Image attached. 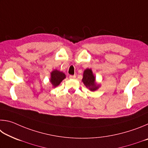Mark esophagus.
Listing matches in <instances>:
<instances>
[{"label":"esophagus","mask_w":148,"mask_h":148,"mask_svg":"<svg viewBox=\"0 0 148 148\" xmlns=\"http://www.w3.org/2000/svg\"><path fill=\"white\" fill-rule=\"evenodd\" d=\"M76 75H74V76H73V75H70V76H69V78L70 79H75V78H76Z\"/></svg>","instance_id":"obj_1"}]
</instances>
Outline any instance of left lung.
<instances>
[{"label": "left lung", "mask_w": 148, "mask_h": 148, "mask_svg": "<svg viewBox=\"0 0 148 148\" xmlns=\"http://www.w3.org/2000/svg\"><path fill=\"white\" fill-rule=\"evenodd\" d=\"M82 82H84L86 87L89 88L91 91H95L99 88V86H97L95 83V76L92 74L91 69H87L84 72V77L82 79Z\"/></svg>", "instance_id": "obj_1"}]
</instances>
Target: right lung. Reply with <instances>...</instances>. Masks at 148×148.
I'll return each instance as SVG.
<instances>
[{"mask_svg": "<svg viewBox=\"0 0 148 148\" xmlns=\"http://www.w3.org/2000/svg\"><path fill=\"white\" fill-rule=\"evenodd\" d=\"M66 76L65 74L62 73V72H60L55 70L51 73V79L50 82L54 87H57L59 86V84L63 80Z\"/></svg>", "mask_w": 148, "mask_h": 148, "instance_id": "add662e5", "label": "right lung"}]
</instances>
